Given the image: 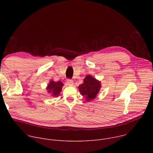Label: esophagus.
Masks as SVG:
<instances>
[{"label": "esophagus", "instance_id": "esophagus-1", "mask_svg": "<svg viewBox=\"0 0 153 153\" xmlns=\"http://www.w3.org/2000/svg\"><path fill=\"white\" fill-rule=\"evenodd\" d=\"M67 83H68V85H70V86H73V81L72 80H71V79H67Z\"/></svg>", "mask_w": 153, "mask_h": 153}]
</instances>
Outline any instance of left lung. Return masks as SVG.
Masks as SVG:
<instances>
[{"label":"left lung","mask_w":153,"mask_h":153,"mask_svg":"<svg viewBox=\"0 0 153 153\" xmlns=\"http://www.w3.org/2000/svg\"><path fill=\"white\" fill-rule=\"evenodd\" d=\"M101 87L100 82L90 75H88L83 79V83L79 86V90L82 96L89 102L97 96Z\"/></svg>","instance_id":"1"}]
</instances>
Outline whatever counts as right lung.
Returning a JSON list of instances; mask_svg holds the SVG:
<instances>
[{"mask_svg": "<svg viewBox=\"0 0 153 153\" xmlns=\"http://www.w3.org/2000/svg\"><path fill=\"white\" fill-rule=\"evenodd\" d=\"M63 86V84L60 81H58L57 82L51 80L48 84L47 87V91L51 94L53 97H57L60 93L62 91V88Z\"/></svg>", "mask_w": 153, "mask_h": 153, "instance_id": "1", "label": "right lung"}]
</instances>
